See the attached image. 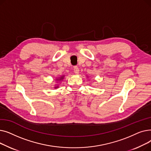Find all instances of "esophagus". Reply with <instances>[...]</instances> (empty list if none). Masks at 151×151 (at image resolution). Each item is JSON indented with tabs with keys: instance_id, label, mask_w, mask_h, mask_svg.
Wrapping results in <instances>:
<instances>
[{
	"instance_id": "1",
	"label": "esophagus",
	"mask_w": 151,
	"mask_h": 151,
	"mask_svg": "<svg viewBox=\"0 0 151 151\" xmlns=\"http://www.w3.org/2000/svg\"><path fill=\"white\" fill-rule=\"evenodd\" d=\"M73 70H74V73L75 74H78L79 72H80V70H79V68L77 66H75Z\"/></svg>"
}]
</instances>
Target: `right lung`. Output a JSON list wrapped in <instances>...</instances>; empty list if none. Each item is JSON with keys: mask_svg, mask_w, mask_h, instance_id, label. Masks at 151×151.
Instances as JSON below:
<instances>
[{"mask_svg": "<svg viewBox=\"0 0 151 151\" xmlns=\"http://www.w3.org/2000/svg\"><path fill=\"white\" fill-rule=\"evenodd\" d=\"M63 77H64V76H62L61 77H60V78H59V79H57V80H62V79L63 78ZM58 88V86H55V87H54V88Z\"/></svg>", "mask_w": 151, "mask_h": 151, "instance_id": "obj_1", "label": "right lung"}]
</instances>
